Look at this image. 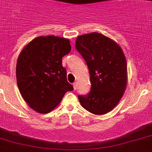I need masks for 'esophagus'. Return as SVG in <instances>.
<instances>
[{
    "label": "esophagus",
    "instance_id": "1",
    "mask_svg": "<svg viewBox=\"0 0 152 152\" xmlns=\"http://www.w3.org/2000/svg\"><path fill=\"white\" fill-rule=\"evenodd\" d=\"M73 87H74V89L75 90L77 89V82H75V83L73 84Z\"/></svg>",
    "mask_w": 152,
    "mask_h": 152
}]
</instances>
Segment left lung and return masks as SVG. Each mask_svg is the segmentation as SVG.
I'll return each instance as SVG.
<instances>
[{
  "mask_svg": "<svg viewBox=\"0 0 152 152\" xmlns=\"http://www.w3.org/2000/svg\"><path fill=\"white\" fill-rule=\"evenodd\" d=\"M76 50L89 70L91 91L78 96L82 107L91 113L103 115L117 106L127 85L126 56L120 45L101 33L79 36Z\"/></svg>",
  "mask_w": 152,
  "mask_h": 152,
  "instance_id": "1",
  "label": "left lung"
}]
</instances>
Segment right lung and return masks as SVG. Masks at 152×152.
I'll use <instances>...</instances> for the list:
<instances>
[{
  "instance_id": "right-lung-1",
  "label": "right lung",
  "mask_w": 152,
  "mask_h": 152,
  "mask_svg": "<svg viewBox=\"0 0 152 152\" xmlns=\"http://www.w3.org/2000/svg\"><path fill=\"white\" fill-rule=\"evenodd\" d=\"M68 39L39 36L24 46L18 57L16 79L20 93L30 108L48 113L65 93L74 89L68 83L63 56L70 53Z\"/></svg>"
}]
</instances>
